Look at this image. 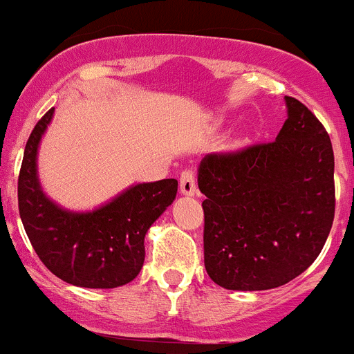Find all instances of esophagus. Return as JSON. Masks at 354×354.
Listing matches in <instances>:
<instances>
[{"instance_id":"obj_1","label":"esophagus","mask_w":354,"mask_h":354,"mask_svg":"<svg viewBox=\"0 0 354 354\" xmlns=\"http://www.w3.org/2000/svg\"><path fill=\"white\" fill-rule=\"evenodd\" d=\"M180 192L187 197H192V195L197 194V181H195L194 171H183L180 176Z\"/></svg>"}]
</instances>
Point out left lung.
<instances>
[{"label":"left lung","mask_w":354,"mask_h":354,"mask_svg":"<svg viewBox=\"0 0 354 354\" xmlns=\"http://www.w3.org/2000/svg\"><path fill=\"white\" fill-rule=\"evenodd\" d=\"M284 101L288 120L276 140L198 164L205 270L233 291H263L298 277L322 252L334 221L329 135L305 104Z\"/></svg>","instance_id":"left-lung-1"}]
</instances>
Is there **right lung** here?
<instances>
[{
    "label": "right lung",
    "instance_id": "1",
    "mask_svg": "<svg viewBox=\"0 0 354 354\" xmlns=\"http://www.w3.org/2000/svg\"><path fill=\"white\" fill-rule=\"evenodd\" d=\"M55 116L49 109L25 145L19 176L20 219L46 267L78 288L111 289L133 281L145 260L149 227L176 198L178 181L137 183L92 210H70L49 198L37 173L42 137Z\"/></svg>",
    "mask_w": 354,
    "mask_h": 354
}]
</instances>
